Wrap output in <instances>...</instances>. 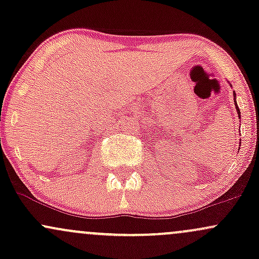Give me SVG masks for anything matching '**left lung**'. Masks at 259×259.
<instances>
[{
    "label": "left lung",
    "instance_id": "8db88e82",
    "mask_svg": "<svg viewBox=\"0 0 259 259\" xmlns=\"http://www.w3.org/2000/svg\"><path fill=\"white\" fill-rule=\"evenodd\" d=\"M234 99H236V94H235V92H234ZM235 107H236V111H237V115H239V118H241V113H240V109H239V107H237L236 100H235Z\"/></svg>",
    "mask_w": 259,
    "mask_h": 259
}]
</instances>
